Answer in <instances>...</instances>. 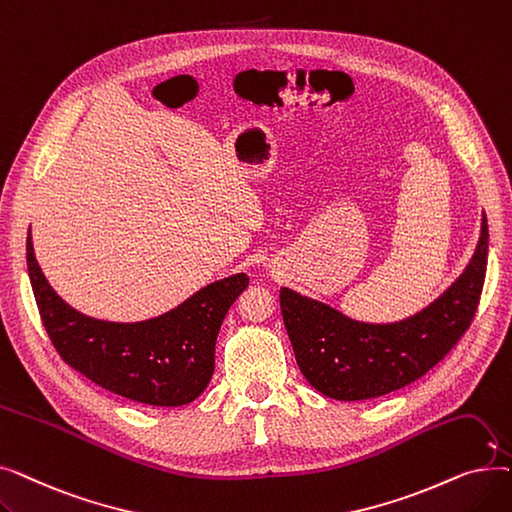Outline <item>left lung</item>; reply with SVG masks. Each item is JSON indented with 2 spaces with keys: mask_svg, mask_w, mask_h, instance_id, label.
Wrapping results in <instances>:
<instances>
[{
  "mask_svg": "<svg viewBox=\"0 0 512 512\" xmlns=\"http://www.w3.org/2000/svg\"><path fill=\"white\" fill-rule=\"evenodd\" d=\"M486 265L483 215L465 272L432 305L394 324H365L282 288L280 309L299 369L317 392L334 400H367L405 388L438 365L471 326Z\"/></svg>",
  "mask_w": 512,
  "mask_h": 512,
  "instance_id": "1",
  "label": "left lung"
}]
</instances>
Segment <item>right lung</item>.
I'll list each match as a JSON object with an SVG mask.
<instances>
[{
  "instance_id": "1",
  "label": "right lung",
  "mask_w": 512,
  "mask_h": 512,
  "mask_svg": "<svg viewBox=\"0 0 512 512\" xmlns=\"http://www.w3.org/2000/svg\"><path fill=\"white\" fill-rule=\"evenodd\" d=\"M26 265L43 326L60 357L97 386L151 407L188 405L207 388L222 321L249 286L247 274H234L164 315L118 324L80 313L58 297L35 259L31 230Z\"/></svg>"
}]
</instances>
